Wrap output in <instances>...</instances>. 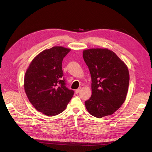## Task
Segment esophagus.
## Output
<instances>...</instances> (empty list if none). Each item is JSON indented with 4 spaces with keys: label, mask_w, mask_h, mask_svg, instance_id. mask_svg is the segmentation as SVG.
<instances>
[{
    "label": "esophagus",
    "mask_w": 152,
    "mask_h": 152,
    "mask_svg": "<svg viewBox=\"0 0 152 152\" xmlns=\"http://www.w3.org/2000/svg\"><path fill=\"white\" fill-rule=\"evenodd\" d=\"M81 89V87H79V88H78L77 89H76V90L75 91V92H76V94H78L79 92H80Z\"/></svg>",
    "instance_id": "esophagus-1"
}]
</instances>
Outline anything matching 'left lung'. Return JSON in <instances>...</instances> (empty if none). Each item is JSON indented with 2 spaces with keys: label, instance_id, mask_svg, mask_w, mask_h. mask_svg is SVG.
Wrapping results in <instances>:
<instances>
[{
  "label": "left lung",
  "instance_id": "obj_1",
  "mask_svg": "<svg viewBox=\"0 0 152 152\" xmlns=\"http://www.w3.org/2000/svg\"><path fill=\"white\" fill-rule=\"evenodd\" d=\"M83 58L92 79V95L85 102L86 109L98 118L112 115L126 100L128 69L116 53L107 49L85 50Z\"/></svg>",
  "mask_w": 152,
  "mask_h": 152
}]
</instances>
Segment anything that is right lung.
Wrapping results in <instances>:
<instances>
[{
    "label": "right lung",
    "instance_id": "right-lung-1",
    "mask_svg": "<svg viewBox=\"0 0 152 152\" xmlns=\"http://www.w3.org/2000/svg\"><path fill=\"white\" fill-rule=\"evenodd\" d=\"M71 50L56 46L37 55L31 61L24 79L27 97L34 107L53 116L65 110L75 92L63 77L62 61Z\"/></svg>",
    "mask_w": 152,
    "mask_h": 152
}]
</instances>
